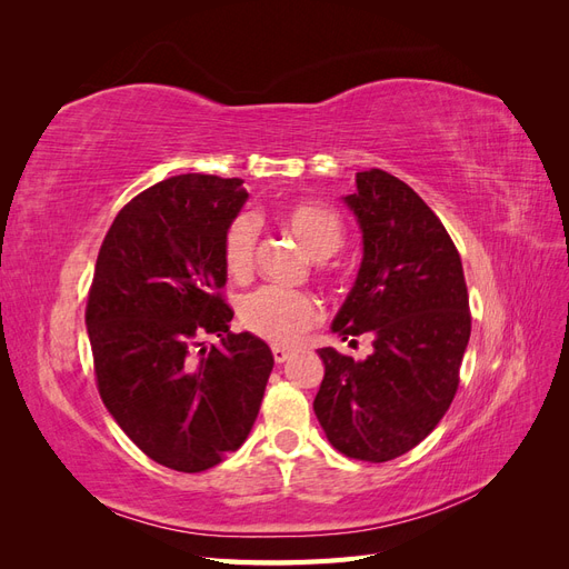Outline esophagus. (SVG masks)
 Wrapping results in <instances>:
<instances>
[{
	"instance_id": "34e87169",
	"label": "esophagus",
	"mask_w": 569,
	"mask_h": 569,
	"mask_svg": "<svg viewBox=\"0 0 569 569\" xmlns=\"http://www.w3.org/2000/svg\"><path fill=\"white\" fill-rule=\"evenodd\" d=\"M291 356V351L289 349H284V347H272V358H274V363H284V360Z\"/></svg>"
}]
</instances>
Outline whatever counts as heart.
Returning <instances> with one entry per match:
<instances>
[{"label": "heart", "instance_id": "obj_1", "mask_svg": "<svg viewBox=\"0 0 569 569\" xmlns=\"http://www.w3.org/2000/svg\"><path fill=\"white\" fill-rule=\"evenodd\" d=\"M284 226L295 234L306 253L325 261L335 256L347 239L341 218L318 203H299L284 213ZM256 222L249 216H239L230 222L222 239V263L232 278H247L253 268L256 256ZM239 322L256 337H263L272 343H291L313 327L322 308L320 301L306 291L284 289L278 284L258 287L239 299Z\"/></svg>", "mask_w": 569, "mask_h": 569}]
</instances>
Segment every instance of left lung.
Instances as JSON below:
<instances>
[{"instance_id":"obj_1","label":"left lung","mask_w":569,"mask_h":569,"mask_svg":"<svg viewBox=\"0 0 569 569\" xmlns=\"http://www.w3.org/2000/svg\"><path fill=\"white\" fill-rule=\"evenodd\" d=\"M363 234V261L332 332L372 337L363 360L318 349L325 377L313 410L325 437L356 460L399 458L449 410L470 339L458 249L435 211L380 168L341 197Z\"/></svg>"}]
</instances>
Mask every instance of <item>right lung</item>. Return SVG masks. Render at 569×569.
Returning <instances> with one entry per match:
<instances>
[{"label":"right lung","mask_w":569,"mask_h":569,"mask_svg":"<svg viewBox=\"0 0 569 569\" xmlns=\"http://www.w3.org/2000/svg\"><path fill=\"white\" fill-rule=\"evenodd\" d=\"M239 178L187 173L137 194L109 228L84 311L99 396L159 465L203 472L237 451L263 401L272 353L230 332L222 239L249 194ZM201 333L221 347L193 351Z\"/></svg>","instance_id":"right-lung-1"}]
</instances>
